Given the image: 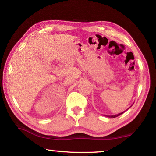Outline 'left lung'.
<instances>
[{
	"instance_id": "8db88e82",
	"label": "left lung",
	"mask_w": 156,
	"mask_h": 156,
	"mask_svg": "<svg viewBox=\"0 0 156 156\" xmlns=\"http://www.w3.org/2000/svg\"><path fill=\"white\" fill-rule=\"evenodd\" d=\"M130 106V107H131ZM128 109V108H127ZM125 112V111H124ZM124 112H121V113H119V114H117V115H104V116H106V117H110V118H115V117H118V116H119L120 115H121V114H123V113Z\"/></svg>"
}]
</instances>
